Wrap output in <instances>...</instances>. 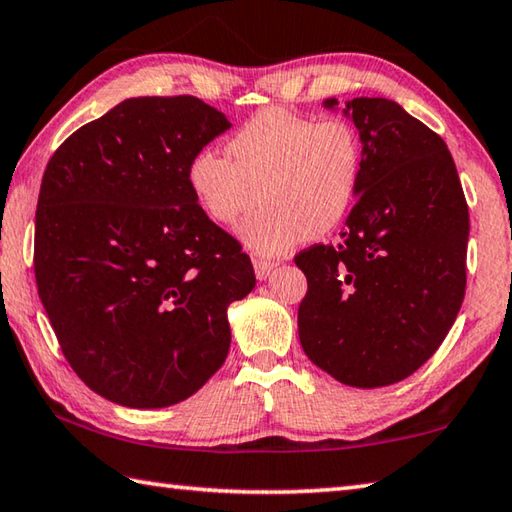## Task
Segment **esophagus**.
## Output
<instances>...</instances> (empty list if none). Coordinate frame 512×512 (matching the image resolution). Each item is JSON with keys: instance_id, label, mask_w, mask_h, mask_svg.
<instances>
[{"instance_id": "esophagus-1", "label": "esophagus", "mask_w": 512, "mask_h": 512, "mask_svg": "<svg viewBox=\"0 0 512 512\" xmlns=\"http://www.w3.org/2000/svg\"><path fill=\"white\" fill-rule=\"evenodd\" d=\"M274 267H276L274 260L256 258V260H254V272H256V278H258V281H265V278H269V274L274 272Z\"/></svg>"}]
</instances>
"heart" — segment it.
<instances>
[{
  "label": "heart",
  "instance_id": "obj_1",
  "mask_svg": "<svg viewBox=\"0 0 512 512\" xmlns=\"http://www.w3.org/2000/svg\"><path fill=\"white\" fill-rule=\"evenodd\" d=\"M225 153H194L189 191L220 227L238 223L263 200L238 231L260 256H283L307 234H330L359 196L363 144L354 124L341 118L314 122L281 106L263 109L227 140Z\"/></svg>",
  "mask_w": 512,
  "mask_h": 512
}]
</instances>
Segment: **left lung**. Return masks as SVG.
<instances>
[{
	"label": "left lung",
	"mask_w": 512,
	"mask_h": 512,
	"mask_svg": "<svg viewBox=\"0 0 512 512\" xmlns=\"http://www.w3.org/2000/svg\"><path fill=\"white\" fill-rule=\"evenodd\" d=\"M343 115L361 136V187L341 243L294 258L307 276L298 339L336 381L383 388L417 372L455 323L468 205L446 142L403 106L354 98Z\"/></svg>",
	"instance_id": "8db88e82"
}]
</instances>
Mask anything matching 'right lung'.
Returning <instances> with one entry per match:
<instances>
[{"label": "right lung", "instance_id": "add662e5", "mask_svg": "<svg viewBox=\"0 0 512 512\" xmlns=\"http://www.w3.org/2000/svg\"><path fill=\"white\" fill-rule=\"evenodd\" d=\"M229 127L194 95L131 98L46 165L37 292L75 374L120 406L198 392L227 359V307L256 285L252 260L187 185L194 153Z\"/></svg>", "mask_w": 512, "mask_h": 512}]
</instances>
